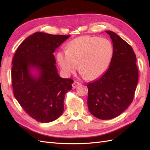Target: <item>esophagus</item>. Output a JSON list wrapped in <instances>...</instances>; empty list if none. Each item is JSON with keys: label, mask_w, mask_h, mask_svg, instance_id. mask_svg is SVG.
<instances>
[{"label": "esophagus", "mask_w": 150, "mask_h": 150, "mask_svg": "<svg viewBox=\"0 0 150 150\" xmlns=\"http://www.w3.org/2000/svg\"><path fill=\"white\" fill-rule=\"evenodd\" d=\"M79 85H80V83H79V82H77V81H75V82L73 83V84H72L73 88H75L76 87H77Z\"/></svg>", "instance_id": "esophagus-1"}]
</instances>
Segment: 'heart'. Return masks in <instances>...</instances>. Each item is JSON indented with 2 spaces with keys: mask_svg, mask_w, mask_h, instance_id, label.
I'll use <instances>...</instances> for the list:
<instances>
[{
  "mask_svg": "<svg viewBox=\"0 0 150 150\" xmlns=\"http://www.w3.org/2000/svg\"><path fill=\"white\" fill-rule=\"evenodd\" d=\"M113 47L105 38L84 36L73 39L67 50H60L57 59L62 71L69 75L77 68L88 79H95L106 71L113 56Z\"/></svg>",
  "mask_w": 150,
  "mask_h": 150,
  "instance_id": "b5f03b06",
  "label": "heart"
}]
</instances>
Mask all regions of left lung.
Masks as SVG:
<instances>
[{
    "label": "left lung",
    "instance_id": "left-lung-1",
    "mask_svg": "<svg viewBox=\"0 0 150 150\" xmlns=\"http://www.w3.org/2000/svg\"><path fill=\"white\" fill-rule=\"evenodd\" d=\"M113 42L110 67L97 80L88 83V107L95 117L108 120L119 116L132 103L139 72L132 46L111 31H106Z\"/></svg>",
    "mask_w": 150,
    "mask_h": 150
}]
</instances>
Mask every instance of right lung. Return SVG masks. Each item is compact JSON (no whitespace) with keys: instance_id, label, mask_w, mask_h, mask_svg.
I'll use <instances>...</instances> for the list:
<instances>
[{"instance_id":"right-lung-1","label":"right lung","mask_w":150,"mask_h":150,"mask_svg":"<svg viewBox=\"0 0 150 150\" xmlns=\"http://www.w3.org/2000/svg\"><path fill=\"white\" fill-rule=\"evenodd\" d=\"M69 37L36 32L20 44L13 59L14 97L38 122H52L63 113L65 94L73 81L60 77L53 53Z\"/></svg>"}]
</instances>
